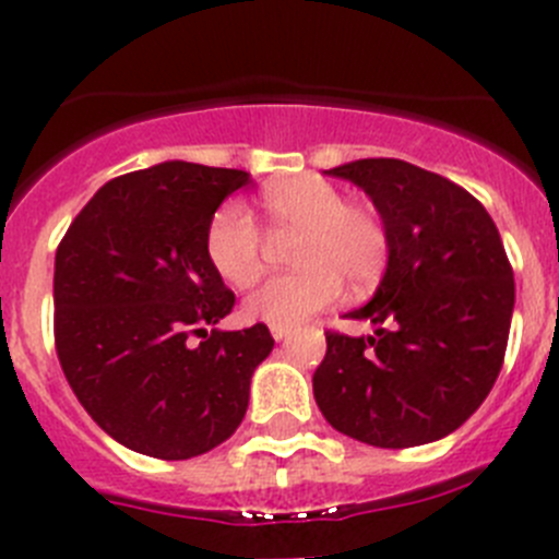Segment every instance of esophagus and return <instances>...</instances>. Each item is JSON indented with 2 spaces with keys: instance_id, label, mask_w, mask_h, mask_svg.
I'll return each instance as SVG.
<instances>
[{
  "instance_id": "esophagus-1",
  "label": "esophagus",
  "mask_w": 559,
  "mask_h": 559,
  "mask_svg": "<svg viewBox=\"0 0 559 559\" xmlns=\"http://www.w3.org/2000/svg\"><path fill=\"white\" fill-rule=\"evenodd\" d=\"M270 332H273L275 341H284V337L292 335V326H270Z\"/></svg>"
}]
</instances>
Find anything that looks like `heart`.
Segmentation results:
<instances>
[{
	"label": "heart",
	"instance_id": "1",
	"mask_svg": "<svg viewBox=\"0 0 559 559\" xmlns=\"http://www.w3.org/2000/svg\"><path fill=\"white\" fill-rule=\"evenodd\" d=\"M273 238H292L297 270L273 275L246 300V316L273 326H297L341 295V284L359 295L384 278L392 238L381 213L365 202H346L343 191L316 175L270 183L259 197ZM211 267L235 289H246L264 270V238L240 202L213 213L205 233Z\"/></svg>",
	"mask_w": 559,
	"mask_h": 559
}]
</instances>
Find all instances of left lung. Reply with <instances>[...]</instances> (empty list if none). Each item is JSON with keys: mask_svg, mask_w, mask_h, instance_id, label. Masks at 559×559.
Returning a JSON list of instances; mask_svg holds the SVG:
<instances>
[{"mask_svg": "<svg viewBox=\"0 0 559 559\" xmlns=\"http://www.w3.org/2000/svg\"><path fill=\"white\" fill-rule=\"evenodd\" d=\"M326 175L365 189L389 227L386 275L346 313L376 335L326 330L313 397L337 432L411 449L454 432L492 389L509 346L514 270L481 202L403 159H359Z\"/></svg>", "mask_w": 559, "mask_h": 559, "instance_id": "1", "label": "left lung"}]
</instances>
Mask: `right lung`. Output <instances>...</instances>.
Returning a JSON list of instances; mask_svg holds the SVG:
<instances>
[{"mask_svg": "<svg viewBox=\"0 0 559 559\" xmlns=\"http://www.w3.org/2000/svg\"><path fill=\"white\" fill-rule=\"evenodd\" d=\"M248 183L243 170L191 162L118 175L56 248L59 365L88 416L132 452L189 460L243 421L251 376L275 341L262 321L205 330L235 308L205 233L224 197Z\"/></svg>", "mask_w": 559, "mask_h": 559, "instance_id": "1", "label": "right lung"}]
</instances>
